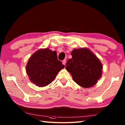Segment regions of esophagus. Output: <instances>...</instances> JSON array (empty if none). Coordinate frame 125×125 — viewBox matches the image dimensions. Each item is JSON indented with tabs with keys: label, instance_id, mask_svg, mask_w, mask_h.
Returning <instances> with one entry per match:
<instances>
[{
	"label": "esophagus",
	"instance_id": "1",
	"mask_svg": "<svg viewBox=\"0 0 125 125\" xmlns=\"http://www.w3.org/2000/svg\"><path fill=\"white\" fill-rule=\"evenodd\" d=\"M62 63H63V64H64L65 65V63H66V60H64L63 61H62Z\"/></svg>",
	"mask_w": 125,
	"mask_h": 125
}]
</instances>
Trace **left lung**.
<instances>
[{
	"mask_svg": "<svg viewBox=\"0 0 125 125\" xmlns=\"http://www.w3.org/2000/svg\"><path fill=\"white\" fill-rule=\"evenodd\" d=\"M66 69L78 85L84 88L94 86L102 77L103 65L100 60L87 48L74 49Z\"/></svg>",
	"mask_w": 125,
	"mask_h": 125,
	"instance_id": "obj_1",
	"label": "left lung"
}]
</instances>
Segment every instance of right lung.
<instances>
[{
  "instance_id": "obj_1",
  "label": "right lung",
  "mask_w": 125,
  "mask_h": 125,
  "mask_svg": "<svg viewBox=\"0 0 125 125\" xmlns=\"http://www.w3.org/2000/svg\"><path fill=\"white\" fill-rule=\"evenodd\" d=\"M56 52L41 48L29 58L26 70L30 80L35 85L44 87L54 81L58 73L64 68L57 59Z\"/></svg>"
}]
</instances>
